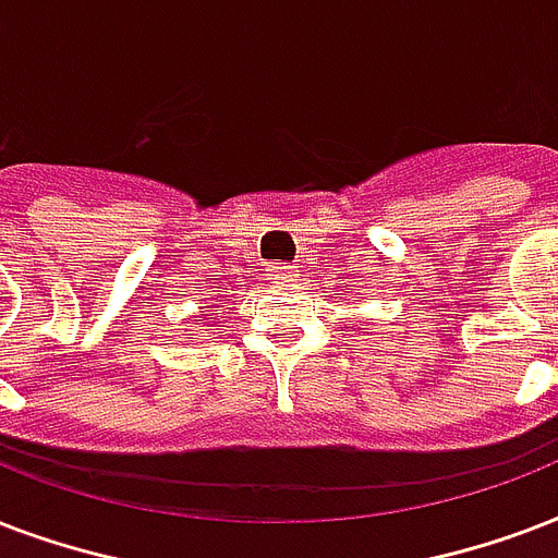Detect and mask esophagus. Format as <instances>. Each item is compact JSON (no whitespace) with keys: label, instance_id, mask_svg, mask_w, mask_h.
Returning a JSON list of instances; mask_svg holds the SVG:
<instances>
[{"label":"esophagus","instance_id":"1","mask_svg":"<svg viewBox=\"0 0 558 558\" xmlns=\"http://www.w3.org/2000/svg\"><path fill=\"white\" fill-rule=\"evenodd\" d=\"M291 265H279V262H276V265L267 267V279H276V282H284V279H291Z\"/></svg>","mask_w":558,"mask_h":558}]
</instances>
